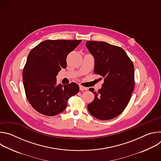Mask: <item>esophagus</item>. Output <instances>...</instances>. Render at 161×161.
Here are the masks:
<instances>
[{
    "label": "esophagus",
    "mask_w": 161,
    "mask_h": 161,
    "mask_svg": "<svg viewBox=\"0 0 161 161\" xmlns=\"http://www.w3.org/2000/svg\"><path fill=\"white\" fill-rule=\"evenodd\" d=\"M87 88H86V87H84V86H81V85H80V90H81V91H83V90H86Z\"/></svg>",
    "instance_id": "1"
}]
</instances>
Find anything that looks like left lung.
<instances>
[{"label":"left lung","instance_id":"8db88e82","mask_svg":"<svg viewBox=\"0 0 161 161\" xmlns=\"http://www.w3.org/2000/svg\"><path fill=\"white\" fill-rule=\"evenodd\" d=\"M86 47L95 59L94 73L104 78L101 88L94 92V101L88 104L95 118L106 120L119 116L127 107L134 86V64L120 47L109 43L88 41Z\"/></svg>","mask_w":161,"mask_h":161}]
</instances>
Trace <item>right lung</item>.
<instances>
[{"mask_svg":"<svg viewBox=\"0 0 161 161\" xmlns=\"http://www.w3.org/2000/svg\"><path fill=\"white\" fill-rule=\"evenodd\" d=\"M81 40H46L29 53L23 71L26 97L33 108L46 116L62 112L71 97L79 92L76 83L57 85L62 69L67 67L66 58Z\"/></svg>","mask_w":161,"mask_h":161,"instance_id":"add662e5","label":"right lung"}]
</instances>
